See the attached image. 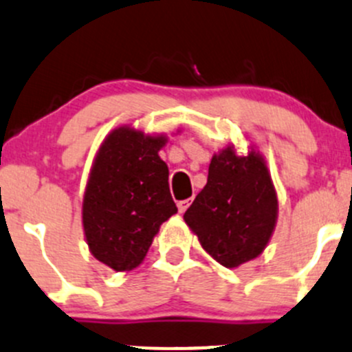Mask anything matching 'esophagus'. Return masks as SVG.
I'll use <instances>...</instances> for the list:
<instances>
[{"label": "esophagus", "mask_w": 352, "mask_h": 352, "mask_svg": "<svg viewBox=\"0 0 352 352\" xmlns=\"http://www.w3.org/2000/svg\"><path fill=\"white\" fill-rule=\"evenodd\" d=\"M190 201L192 199H186V201H179V203H177V208H179V213H184V211L187 210V208L190 206Z\"/></svg>", "instance_id": "1"}]
</instances>
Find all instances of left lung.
<instances>
[{
	"label": "left lung",
	"mask_w": 352,
	"mask_h": 352,
	"mask_svg": "<svg viewBox=\"0 0 352 352\" xmlns=\"http://www.w3.org/2000/svg\"><path fill=\"white\" fill-rule=\"evenodd\" d=\"M277 218V190L265 156L256 146L239 155L234 144L214 153L206 186L184 213L204 251L225 268L258 258Z\"/></svg>",
	"instance_id": "1"
}]
</instances>
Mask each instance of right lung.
<instances>
[{
    "instance_id": "1",
    "label": "right lung",
    "mask_w": 352,
    "mask_h": 352,
    "mask_svg": "<svg viewBox=\"0 0 352 352\" xmlns=\"http://www.w3.org/2000/svg\"><path fill=\"white\" fill-rule=\"evenodd\" d=\"M166 134H144L131 125L101 142L82 199V227L89 251L115 272L144 261L163 221L177 213L168 166L160 158Z\"/></svg>"
}]
</instances>
